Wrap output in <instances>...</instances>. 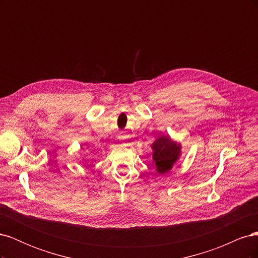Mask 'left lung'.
I'll return each instance as SVG.
<instances>
[{"label": "left lung", "mask_w": 258, "mask_h": 258, "mask_svg": "<svg viewBox=\"0 0 258 258\" xmlns=\"http://www.w3.org/2000/svg\"><path fill=\"white\" fill-rule=\"evenodd\" d=\"M151 146L153 150V163L156 172L159 174L168 173L181 157V144L173 141L169 136H160Z\"/></svg>", "instance_id": "1"}]
</instances>
